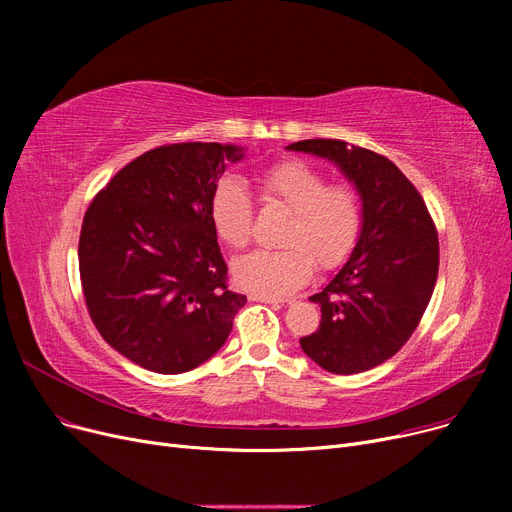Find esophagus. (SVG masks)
<instances>
[{
	"mask_svg": "<svg viewBox=\"0 0 512 512\" xmlns=\"http://www.w3.org/2000/svg\"><path fill=\"white\" fill-rule=\"evenodd\" d=\"M249 301H253V303H267V305H276V307H280V305L288 303V301H284V299H274V297H263V294H249Z\"/></svg>",
	"mask_w": 512,
	"mask_h": 512,
	"instance_id": "1",
	"label": "esophagus"
}]
</instances>
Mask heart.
<instances>
[{"mask_svg":"<svg viewBox=\"0 0 512 512\" xmlns=\"http://www.w3.org/2000/svg\"><path fill=\"white\" fill-rule=\"evenodd\" d=\"M261 199L290 211L280 242L284 249L240 257L234 282L253 294L282 299L299 290L313 274L334 270L351 257L363 230V203L348 182L328 176L303 159H284L257 178ZM215 234L232 249H245L253 236V201L236 178H222L209 199Z\"/></svg>","mask_w":512,"mask_h":512,"instance_id":"1","label":"heart"}]
</instances>
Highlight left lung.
<instances>
[{
  "label": "left lung",
  "mask_w": 512,
  "mask_h": 512,
  "mask_svg": "<svg viewBox=\"0 0 512 512\" xmlns=\"http://www.w3.org/2000/svg\"><path fill=\"white\" fill-rule=\"evenodd\" d=\"M326 157L361 195L363 230L330 284L309 297L319 330L301 338L309 359L330 373L367 371L411 338L438 280V232L411 180L380 153L338 139L288 145Z\"/></svg>",
  "instance_id": "left-lung-1"
}]
</instances>
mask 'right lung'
<instances>
[{
    "label": "right lung",
    "instance_id": "add662e5",
    "mask_svg": "<svg viewBox=\"0 0 512 512\" xmlns=\"http://www.w3.org/2000/svg\"><path fill=\"white\" fill-rule=\"evenodd\" d=\"M220 143L161 145L132 159L89 205L78 240L80 284L103 340L155 373H184L220 351L245 294L209 220L226 161Z\"/></svg>",
    "mask_w": 512,
    "mask_h": 512
}]
</instances>
